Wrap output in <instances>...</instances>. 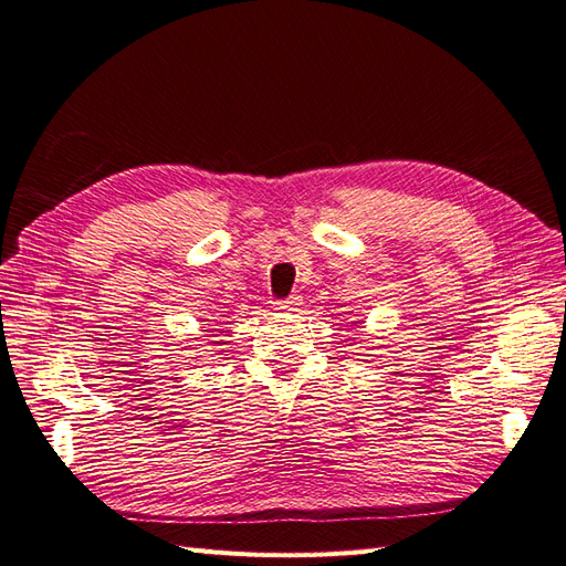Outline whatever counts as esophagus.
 Returning <instances> with one entry per match:
<instances>
[{"label": "esophagus", "mask_w": 566, "mask_h": 566, "mask_svg": "<svg viewBox=\"0 0 566 566\" xmlns=\"http://www.w3.org/2000/svg\"><path fill=\"white\" fill-rule=\"evenodd\" d=\"M298 306H301V296H296V294L286 296L284 301L277 303V308L284 311V313H294V311H298Z\"/></svg>", "instance_id": "34e87169"}]
</instances>
